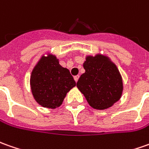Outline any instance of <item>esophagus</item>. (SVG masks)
<instances>
[{
	"mask_svg": "<svg viewBox=\"0 0 149 149\" xmlns=\"http://www.w3.org/2000/svg\"><path fill=\"white\" fill-rule=\"evenodd\" d=\"M78 79H79V76H78V75H77V76H75V77H74V80H75V81H76V82H77Z\"/></svg>",
	"mask_w": 149,
	"mask_h": 149,
	"instance_id": "1",
	"label": "esophagus"
}]
</instances>
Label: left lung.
<instances>
[{
    "instance_id": "8db88e82",
    "label": "left lung",
    "mask_w": 149,
    "mask_h": 149,
    "mask_svg": "<svg viewBox=\"0 0 149 149\" xmlns=\"http://www.w3.org/2000/svg\"><path fill=\"white\" fill-rule=\"evenodd\" d=\"M83 67L86 72L81 75L77 86L92 108L107 109L121 99L122 78L109 57L100 54L86 56Z\"/></svg>"
}]
</instances>
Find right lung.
Here are the masks:
<instances>
[{
    "label": "right lung",
    "mask_w": 149,
    "mask_h": 149,
    "mask_svg": "<svg viewBox=\"0 0 149 149\" xmlns=\"http://www.w3.org/2000/svg\"><path fill=\"white\" fill-rule=\"evenodd\" d=\"M30 85L32 95L44 108L56 109L64 100L67 93L76 86L68 68H63L55 55H43L34 67Z\"/></svg>",
    "instance_id": "obj_1"
}]
</instances>
